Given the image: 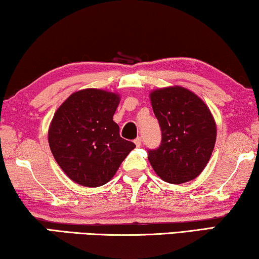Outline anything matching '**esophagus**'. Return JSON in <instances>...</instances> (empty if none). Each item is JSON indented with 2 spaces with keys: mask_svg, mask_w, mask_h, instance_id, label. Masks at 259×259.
Masks as SVG:
<instances>
[{
  "mask_svg": "<svg viewBox=\"0 0 259 259\" xmlns=\"http://www.w3.org/2000/svg\"><path fill=\"white\" fill-rule=\"evenodd\" d=\"M134 144H136L137 147H140L141 146V138L138 137L136 140H134Z\"/></svg>",
  "mask_w": 259,
  "mask_h": 259,
  "instance_id": "obj_1",
  "label": "esophagus"
}]
</instances>
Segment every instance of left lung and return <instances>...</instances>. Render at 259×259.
<instances>
[{
	"label": "left lung",
	"instance_id": "left-lung-1",
	"mask_svg": "<svg viewBox=\"0 0 259 259\" xmlns=\"http://www.w3.org/2000/svg\"><path fill=\"white\" fill-rule=\"evenodd\" d=\"M151 104L161 130L160 146L147 151L154 172L169 184L197 178L210 160L217 136L210 109L178 86L152 92Z\"/></svg>",
	"mask_w": 259,
	"mask_h": 259
}]
</instances>
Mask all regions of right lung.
Returning <instances> with one entry per match:
<instances>
[{
    "instance_id": "obj_1",
    "label": "right lung",
    "mask_w": 259,
    "mask_h": 259,
    "mask_svg": "<svg viewBox=\"0 0 259 259\" xmlns=\"http://www.w3.org/2000/svg\"><path fill=\"white\" fill-rule=\"evenodd\" d=\"M119 95L101 90L75 92L58 108L48 131L56 162L73 182L98 187L113 178L131 151L113 121Z\"/></svg>"
}]
</instances>
